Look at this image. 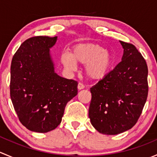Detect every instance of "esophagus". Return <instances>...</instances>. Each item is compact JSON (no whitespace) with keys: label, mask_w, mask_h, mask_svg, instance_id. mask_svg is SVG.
<instances>
[{"label":"esophagus","mask_w":157,"mask_h":157,"mask_svg":"<svg viewBox=\"0 0 157 157\" xmlns=\"http://www.w3.org/2000/svg\"><path fill=\"white\" fill-rule=\"evenodd\" d=\"M84 87H85L84 84L82 83H79L78 85H77V88H78V90H83V89H84Z\"/></svg>","instance_id":"34e87169"}]
</instances>
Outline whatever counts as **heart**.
Here are the masks:
<instances>
[{
	"instance_id": "1",
	"label": "heart",
	"mask_w": 157,
	"mask_h": 157,
	"mask_svg": "<svg viewBox=\"0 0 157 157\" xmlns=\"http://www.w3.org/2000/svg\"><path fill=\"white\" fill-rule=\"evenodd\" d=\"M61 61L66 69L74 71L77 63L85 64L86 75L92 80H102L110 74L114 66L112 53L98 44H80L74 46L72 52H64Z\"/></svg>"
}]
</instances>
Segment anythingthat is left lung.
Instances as JSON below:
<instances>
[{"label":"left lung","instance_id":"obj_1","mask_svg":"<svg viewBox=\"0 0 157 157\" xmlns=\"http://www.w3.org/2000/svg\"><path fill=\"white\" fill-rule=\"evenodd\" d=\"M121 61L90 88V122L99 132L115 135L137 123L148 95L147 62L134 45L120 41Z\"/></svg>","mask_w":157,"mask_h":157}]
</instances>
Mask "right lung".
Wrapping results in <instances>:
<instances>
[{
	"instance_id": "obj_1",
	"label": "right lung",
	"mask_w": 157,
	"mask_h": 157,
	"mask_svg": "<svg viewBox=\"0 0 157 157\" xmlns=\"http://www.w3.org/2000/svg\"><path fill=\"white\" fill-rule=\"evenodd\" d=\"M57 36H34L21 44L10 67V98L19 120L29 131L46 133L60 124L77 82L55 72L49 53Z\"/></svg>"
}]
</instances>
